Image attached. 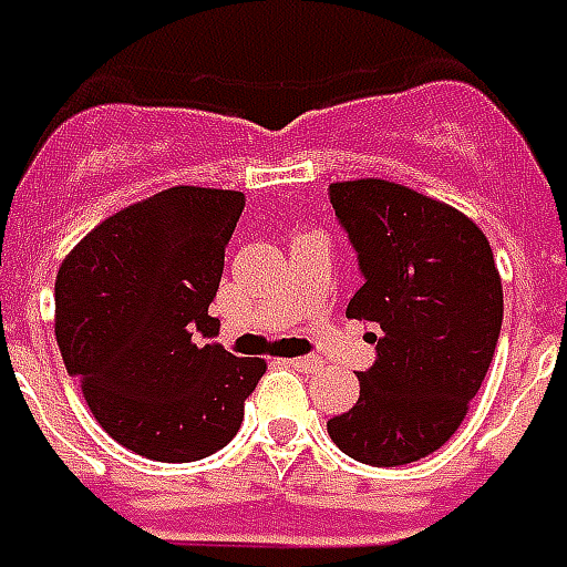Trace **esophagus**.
I'll return each mask as SVG.
<instances>
[{
  "label": "esophagus",
  "mask_w": 567,
  "mask_h": 567,
  "mask_svg": "<svg viewBox=\"0 0 567 567\" xmlns=\"http://www.w3.org/2000/svg\"><path fill=\"white\" fill-rule=\"evenodd\" d=\"M287 362L298 371H316V369H319V360H316V357H292V360H287Z\"/></svg>",
  "instance_id": "34e87169"
}]
</instances>
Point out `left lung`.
<instances>
[{"instance_id": "left-lung-1", "label": "left lung", "mask_w": 567, "mask_h": 567, "mask_svg": "<svg viewBox=\"0 0 567 567\" xmlns=\"http://www.w3.org/2000/svg\"><path fill=\"white\" fill-rule=\"evenodd\" d=\"M328 196L362 275L348 316L378 330L360 398L328 433L357 463H415L454 436L492 365L504 321L495 255L468 216L392 181H342Z\"/></svg>"}]
</instances>
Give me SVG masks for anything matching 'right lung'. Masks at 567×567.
<instances>
[{
  "mask_svg": "<svg viewBox=\"0 0 567 567\" xmlns=\"http://www.w3.org/2000/svg\"><path fill=\"white\" fill-rule=\"evenodd\" d=\"M246 196L172 187L93 228L54 284V337L104 433L157 463L216 454L266 371L210 342L225 246Z\"/></svg>",
  "mask_w": 567,
  "mask_h": 567,
  "instance_id": "1",
  "label": "right lung"
}]
</instances>
